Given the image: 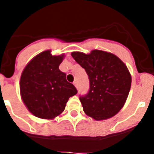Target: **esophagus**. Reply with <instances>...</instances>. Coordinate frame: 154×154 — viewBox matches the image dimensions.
<instances>
[{"mask_svg":"<svg viewBox=\"0 0 154 154\" xmlns=\"http://www.w3.org/2000/svg\"><path fill=\"white\" fill-rule=\"evenodd\" d=\"M73 84H74V85L75 86L76 89H78V82H77L76 81H75L74 82H73Z\"/></svg>","mask_w":154,"mask_h":154,"instance_id":"esophagus-1","label":"esophagus"}]
</instances>
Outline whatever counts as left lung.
Returning <instances> with one entry per match:
<instances>
[{
	"label": "left lung",
	"mask_w": 154,
	"mask_h": 154,
	"mask_svg": "<svg viewBox=\"0 0 154 154\" xmlns=\"http://www.w3.org/2000/svg\"><path fill=\"white\" fill-rule=\"evenodd\" d=\"M71 55L89 76V92L79 96L85 114L96 120L117 114L131 87V75L126 65L112 53L100 50H93L88 55L79 51Z\"/></svg>",
	"instance_id": "8db88e82"
}]
</instances>
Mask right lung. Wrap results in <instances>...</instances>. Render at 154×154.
<instances>
[{"instance_id": "right-lung-1", "label": "right lung", "mask_w": 154, "mask_h": 154, "mask_svg": "<svg viewBox=\"0 0 154 154\" xmlns=\"http://www.w3.org/2000/svg\"><path fill=\"white\" fill-rule=\"evenodd\" d=\"M64 55H52L48 50L26 65L20 79V92L24 105L34 116L53 119L64 111L68 100L77 94L74 85L58 67Z\"/></svg>"}]
</instances>
